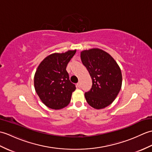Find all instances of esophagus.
Here are the masks:
<instances>
[{"label": "esophagus", "instance_id": "34e87169", "mask_svg": "<svg viewBox=\"0 0 152 152\" xmlns=\"http://www.w3.org/2000/svg\"><path fill=\"white\" fill-rule=\"evenodd\" d=\"M77 87H78V88H80V87H81V83H80V82L77 83Z\"/></svg>", "mask_w": 152, "mask_h": 152}]
</instances>
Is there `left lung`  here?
<instances>
[{"label": "left lung", "mask_w": 152, "mask_h": 152, "mask_svg": "<svg viewBox=\"0 0 152 152\" xmlns=\"http://www.w3.org/2000/svg\"><path fill=\"white\" fill-rule=\"evenodd\" d=\"M82 62L92 79V88L85 93L88 104L95 109L111 104L120 91L122 74L120 68L110 55L99 48L81 51Z\"/></svg>", "instance_id": "8db88e82"}]
</instances>
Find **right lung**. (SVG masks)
I'll use <instances>...</instances> for the list:
<instances>
[{
  "label": "right lung",
  "mask_w": 152,
  "mask_h": 152,
  "mask_svg": "<svg viewBox=\"0 0 152 152\" xmlns=\"http://www.w3.org/2000/svg\"><path fill=\"white\" fill-rule=\"evenodd\" d=\"M76 50L54 53L44 58L34 77V89L48 108L60 110L69 104L75 85L71 83L66 68Z\"/></svg>",
  "instance_id": "right-lung-1"
}]
</instances>
